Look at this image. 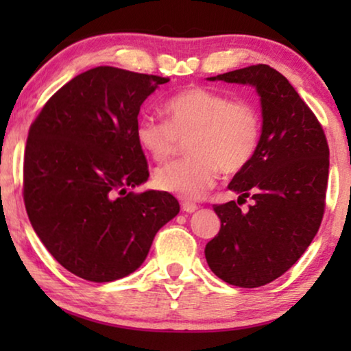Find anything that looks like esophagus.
Returning <instances> with one entry per match:
<instances>
[{"mask_svg": "<svg viewBox=\"0 0 351 351\" xmlns=\"http://www.w3.org/2000/svg\"><path fill=\"white\" fill-rule=\"evenodd\" d=\"M196 209H198V206H196L195 203H191V201H184V203H182V210L186 214L195 213Z\"/></svg>", "mask_w": 351, "mask_h": 351, "instance_id": "esophagus-1", "label": "esophagus"}]
</instances>
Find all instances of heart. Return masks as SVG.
<instances>
[{
    "label": "heart",
    "instance_id": "1",
    "mask_svg": "<svg viewBox=\"0 0 351 351\" xmlns=\"http://www.w3.org/2000/svg\"><path fill=\"white\" fill-rule=\"evenodd\" d=\"M166 119L142 117L136 138L155 161H165L189 138L191 156L155 171L158 189L185 199H198L213 189L220 171L237 174L256 156L262 136V118L247 100H232L213 89L189 88L165 104Z\"/></svg>",
    "mask_w": 351,
    "mask_h": 351
}]
</instances>
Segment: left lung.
I'll use <instances>...</instances> for the list:
<instances>
[{
	"label": "left lung",
	"instance_id": "8db88e82",
	"mask_svg": "<svg viewBox=\"0 0 351 351\" xmlns=\"http://www.w3.org/2000/svg\"><path fill=\"white\" fill-rule=\"evenodd\" d=\"M209 81L254 86L261 97L262 136L256 156L228 189L254 204H215L220 232L204 256L215 276L233 286L258 287L286 273L313 241L323 220L329 176L324 131L289 81L258 64Z\"/></svg>",
	"mask_w": 351,
	"mask_h": 351
}]
</instances>
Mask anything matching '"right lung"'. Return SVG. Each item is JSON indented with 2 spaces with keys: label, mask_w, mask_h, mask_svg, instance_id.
<instances>
[{
  "label": "right lung",
  "mask_w": 351,
  "mask_h": 351,
  "mask_svg": "<svg viewBox=\"0 0 351 351\" xmlns=\"http://www.w3.org/2000/svg\"><path fill=\"white\" fill-rule=\"evenodd\" d=\"M167 81L95 66L62 86L28 131V219L51 256L83 280L131 275L158 230L179 214V201L167 191H128L148 179L136 138L141 105Z\"/></svg>",
  "instance_id": "right-lung-1"
}]
</instances>
